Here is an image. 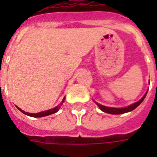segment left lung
Wrapping results in <instances>:
<instances>
[{
    "label": "left lung",
    "instance_id": "obj_1",
    "mask_svg": "<svg viewBox=\"0 0 157 157\" xmlns=\"http://www.w3.org/2000/svg\"><path fill=\"white\" fill-rule=\"evenodd\" d=\"M147 94V92L145 93V95L143 96V98H142L140 100H139L138 102H135V103H133L131 105L128 106V107H125V108H122V109H117V108H110V107H106V106H102L101 104H99L98 102H96V104L98 106L99 109L102 110V112L107 113H110V114H122V113H128L130 112L132 110H134L135 109H136L137 107H138L142 102H143V100L145 99V96Z\"/></svg>",
    "mask_w": 157,
    "mask_h": 157
}]
</instances>
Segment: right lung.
Wrapping results in <instances>:
<instances>
[{"mask_svg":"<svg viewBox=\"0 0 157 157\" xmlns=\"http://www.w3.org/2000/svg\"><path fill=\"white\" fill-rule=\"evenodd\" d=\"M64 101H65V98H63V100H62V102L59 104L57 107H55V108H54V109H49V110H47V111H44V112H40V113H27V112H24L23 110H22V109H20L19 108H17V109L21 111L22 113H23L24 114H26V115L28 116H30V117H34V118H40V117H45V116H48V115H50V114H53V113H55L58 112V110L59 109V108L61 107V105L63 104V102H64Z\"/></svg>","mask_w":157,"mask_h":157,"instance_id":"1","label":"right lung"}]
</instances>
